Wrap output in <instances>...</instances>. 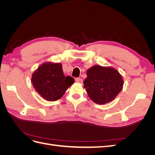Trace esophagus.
Listing matches in <instances>:
<instances>
[{
    "instance_id": "esophagus-1",
    "label": "esophagus",
    "mask_w": 155,
    "mask_h": 155,
    "mask_svg": "<svg viewBox=\"0 0 155 155\" xmlns=\"http://www.w3.org/2000/svg\"><path fill=\"white\" fill-rule=\"evenodd\" d=\"M76 81L79 83H83V79L80 78H76Z\"/></svg>"
}]
</instances>
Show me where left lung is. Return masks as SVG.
I'll use <instances>...</instances> for the list:
<instances>
[{"label":"left lung","instance_id":"left-lung-1","mask_svg":"<svg viewBox=\"0 0 155 155\" xmlns=\"http://www.w3.org/2000/svg\"><path fill=\"white\" fill-rule=\"evenodd\" d=\"M84 88L91 99L97 104L113 100L123 87V79L116 70L96 65L87 72Z\"/></svg>","mask_w":155,"mask_h":155}]
</instances>
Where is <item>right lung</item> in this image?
Masks as SVG:
<instances>
[{
  "instance_id": "1",
  "label": "right lung",
  "mask_w": 155,
  "mask_h": 155,
  "mask_svg": "<svg viewBox=\"0 0 155 155\" xmlns=\"http://www.w3.org/2000/svg\"><path fill=\"white\" fill-rule=\"evenodd\" d=\"M31 82L44 99L56 101L74 83V79L64 76L61 64L47 63L42 64L33 74Z\"/></svg>"
}]
</instances>
